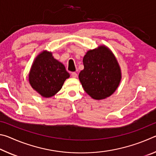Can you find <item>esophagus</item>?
<instances>
[{
  "instance_id": "obj_1",
  "label": "esophagus",
  "mask_w": 156,
  "mask_h": 156,
  "mask_svg": "<svg viewBox=\"0 0 156 156\" xmlns=\"http://www.w3.org/2000/svg\"><path fill=\"white\" fill-rule=\"evenodd\" d=\"M72 76L73 78H77L78 77V73L76 72H72Z\"/></svg>"
}]
</instances>
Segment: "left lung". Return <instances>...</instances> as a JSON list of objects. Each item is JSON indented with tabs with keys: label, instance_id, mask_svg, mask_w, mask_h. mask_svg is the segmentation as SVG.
<instances>
[{
	"label": "left lung",
	"instance_id": "8db88e82",
	"mask_svg": "<svg viewBox=\"0 0 156 156\" xmlns=\"http://www.w3.org/2000/svg\"><path fill=\"white\" fill-rule=\"evenodd\" d=\"M83 61L84 69L79 73V80L84 90L95 100L105 99L114 93L122 76L112 51L99 46L87 52Z\"/></svg>",
	"mask_w": 156,
	"mask_h": 156
}]
</instances>
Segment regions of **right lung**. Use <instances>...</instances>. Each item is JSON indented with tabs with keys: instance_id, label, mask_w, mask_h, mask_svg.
<instances>
[{
	"instance_id": "1",
	"label": "right lung",
	"mask_w": 156,
	"mask_h": 156,
	"mask_svg": "<svg viewBox=\"0 0 156 156\" xmlns=\"http://www.w3.org/2000/svg\"><path fill=\"white\" fill-rule=\"evenodd\" d=\"M69 76L65 66L53 57L51 52L43 51L31 65L29 82L31 87L42 96L49 98L61 89Z\"/></svg>"
}]
</instances>
